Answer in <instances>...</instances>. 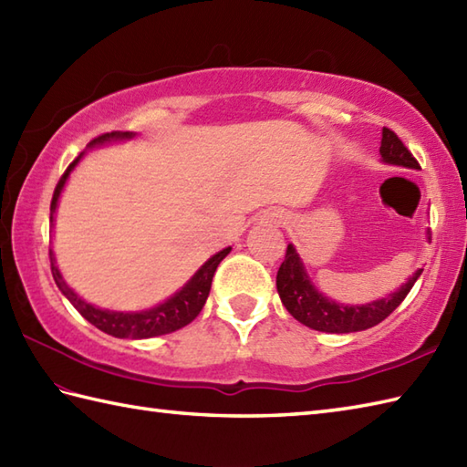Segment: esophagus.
Instances as JSON below:
<instances>
[{
	"mask_svg": "<svg viewBox=\"0 0 467 467\" xmlns=\"http://www.w3.org/2000/svg\"><path fill=\"white\" fill-rule=\"evenodd\" d=\"M276 218H281V216H276Z\"/></svg>",
	"mask_w": 467,
	"mask_h": 467,
	"instance_id": "1",
	"label": "esophagus"
}]
</instances>
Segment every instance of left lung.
<instances>
[{"label":"left lung","instance_id":"1","mask_svg":"<svg viewBox=\"0 0 467 467\" xmlns=\"http://www.w3.org/2000/svg\"><path fill=\"white\" fill-rule=\"evenodd\" d=\"M379 154L387 164L420 168V162L408 150V146L389 128H383ZM420 275L421 269L415 271L411 279L401 285V289L385 296V299L367 305H339L327 299V296L315 289L295 246L289 244L286 246L285 261L279 266V273H276V291H279L286 311L299 323L311 327V329L325 333H355L369 329V327L379 325L383 319H387L408 296Z\"/></svg>","mask_w":467,"mask_h":467}]
</instances>
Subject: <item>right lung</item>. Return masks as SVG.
Segmentation results:
<instances>
[{"mask_svg":"<svg viewBox=\"0 0 467 467\" xmlns=\"http://www.w3.org/2000/svg\"><path fill=\"white\" fill-rule=\"evenodd\" d=\"M132 136L134 134H130V132L102 134V136L94 138L90 146L102 144L108 140H118V138H132ZM82 154L66 168V172L62 174V178H59V182L56 184L52 204H49V211H52L49 221H54V211L57 206L59 192H62L69 172L74 171V166L78 164V161H80ZM228 253H231V246H228V249H223L221 253H216L214 256H211V259H208L201 266V269L194 273L192 279L188 281L174 296H171V299L164 301L162 305L152 306V309L140 311V313H120V311L98 309V306L86 303L66 285L64 276L57 271L52 251H49V263H52V275H54L57 289L66 295V299L76 306L78 313H80L86 321H90L94 327H98V329L108 333V335L118 337V339H148V337L172 333L176 329H181V327L191 323L192 319H196V315L202 311L208 293H211V285H213V276H214L216 266L221 265V261Z\"/></svg>","mask_w":467,"mask_h":467,"instance_id":"1","label":"right lung"}]
</instances>
